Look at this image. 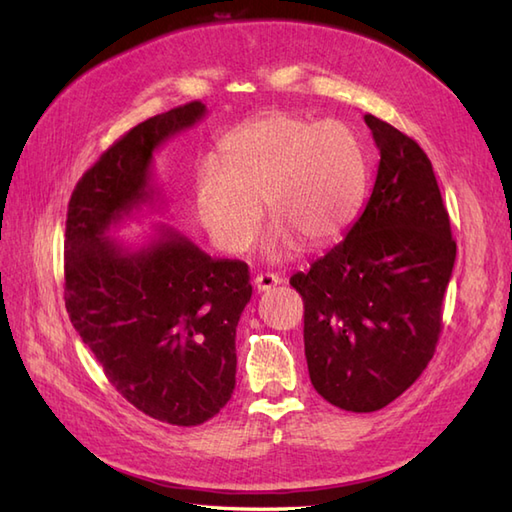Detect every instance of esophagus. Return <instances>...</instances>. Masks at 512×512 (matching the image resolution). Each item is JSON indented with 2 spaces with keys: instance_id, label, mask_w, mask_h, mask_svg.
<instances>
[{
  "instance_id": "obj_1",
  "label": "esophagus",
  "mask_w": 512,
  "mask_h": 512,
  "mask_svg": "<svg viewBox=\"0 0 512 512\" xmlns=\"http://www.w3.org/2000/svg\"><path fill=\"white\" fill-rule=\"evenodd\" d=\"M281 284V277L275 273H259L255 277V288L257 292H266V290H273L275 286Z\"/></svg>"
}]
</instances>
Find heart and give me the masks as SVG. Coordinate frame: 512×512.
I'll return each instance as SVG.
<instances>
[{"mask_svg": "<svg viewBox=\"0 0 512 512\" xmlns=\"http://www.w3.org/2000/svg\"><path fill=\"white\" fill-rule=\"evenodd\" d=\"M222 160L206 158L195 178L200 222L217 246L244 253L262 224V204L275 228L264 255L290 257L339 237L361 209L367 158L361 140L341 121L314 123L288 112L259 116L224 140Z\"/></svg>", "mask_w": 512, "mask_h": 512, "instance_id": "1", "label": "heart"}]
</instances>
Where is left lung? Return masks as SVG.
I'll list each match as a JSON object with an SVG mask.
<instances>
[{
	"mask_svg": "<svg viewBox=\"0 0 512 512\" xmlns=\"http://www.w3.org/2000/svg\"><path fill=\"white\" fill-rule=\"evenodd\" d=\"M365 123L380 151L372 195L343 242L290 277L312 385L356 413L387 407L433 358L455 264L431 160L389 123Z\"/></svg>",
	"mask_w": 512,
	"mask_h": 512,
	"instance_id": "8db88e82",
	"label": "left lung"
}]
</instances>
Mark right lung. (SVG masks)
Masks as SVG:
<instances>
[{
  "label": "right lung",
  "instance_id": "right-lung-1",
  "mask_svg": "<svg viewBox=\"0 0 512 512\" xmlns=\"http://www.w3.org/2000/svg\"><path fill=\"white\" fill-rule=\"evenodd\" d=\"M191 101L147 118L83 173L65 222V308L105 376L136 409L195 427L231 400L235 328L253 295L248 266L213 259L160 226L140 248L110 231L154 204V151L200 123Z\"/></svg>",
  "mask_w": 512,
  "mask_h": 512
}]
</instances>
